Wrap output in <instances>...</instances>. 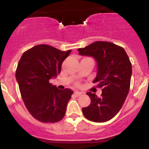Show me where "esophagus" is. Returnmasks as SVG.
Returning a JSON list of instances; mask_svg holds the SVG:
<instances>
[{
    "mask_svg": "<svg viewBox=\"0 0 149 149\" xmlns=\"http://www.w3.org/2000/svg\"><path fill=\"white\" fill-rule=\"evenodd\" d=\"M82 95L81 92H78V91H75V92H74V95H75V96H76V97H77L80 96V95Z\"/></svg>",
    "mask_w": 149,
    "mask_h": 149,
    "instance_id": "34e87169",
    "label": "esophagus"
}]
</instances>
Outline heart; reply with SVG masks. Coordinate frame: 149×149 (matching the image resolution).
I'll list each match as a JSON object with an SVG mask.
<instances>
[{
  "instance_id": "obj_1",
  "label": "heart",
  "mask_w": 149,
  "mask_h": 149,
  "mask_svg": "<svg viewBox=\"0 0 149 149\" xmlns=\"http://www.w3.org/2000/svg\"><path fill=\"white\" fill-rule=\"evenodd\" d=\"M76 85L77 87H78V86H79V85H80V83H78V82H77V83H76Z\"/></svg>"
}]
</instances>
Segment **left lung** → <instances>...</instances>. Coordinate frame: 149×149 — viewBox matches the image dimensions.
I'll return each mask as SVG.
<instances>
[{
    "instance_id": "obj_1",
    "label": "left lung",
    "mask_w": 149,
    "mask_h": 149,
    "mask_svg": "<svg viewBox=\"0 0 149 149\" xmlns=\"http://www.w3.org/2000/svg\"><path fill=\"white\" fill-rule=\"evenodd\" d=\"M78 50L81 55L92 56L96 59L97 73L93 83L102 88L100 97L87 92L91 103L83 108V115L93 122L109 120L120 110L129 92L131 61L122 47L111 42L96 41Z\"/></svg>"
}]
</instances>
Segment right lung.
<instances>
[{
	"label": "right lung",
	"mask_w": 149,
	"mask_h": 149,
	"mask_svg": "<svg viewBox=\"0 0 149 149\" xmlns=\"http://www.w3.org/2000/svg\"><path fill=\"white\" fill-rule=\"evenodd\" d=\"M71 52L42 44L26 50L19 61L16 78L29 112L42 123H57L64 117L73 92L59 90L49 82L61 72L63 61Z\"/></svg>",
	"instance_id": "obj_1"
}]
</instances>
